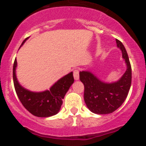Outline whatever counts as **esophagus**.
<instances>
[{"instance_id":"1","label":"esophagus","mask_w":146,"mask_h":146,"mask_svg":"<svg viewBox=\"0 0 146 146\" xmlns=\"http://www.w3.org/2000/svg\"><path fill=\"white\" fill-rule=\"evenodd\" d=\"M73 75H74V78L75 80H78L79 79V69L76 68L73 72Z\"/></svg>"}]
</instances>
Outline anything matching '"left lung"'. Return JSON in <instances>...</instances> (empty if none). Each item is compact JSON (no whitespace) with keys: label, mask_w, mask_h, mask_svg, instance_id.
I'll return each instance as SVG.
<instances>
[{"label":"left lung","mask_w":146,"mask_h":146,"mask_svg":"<svg viewBox=\"0 0 146 146\" xmlns=\"http://www.w3.org/2000/svg\"><path fill=\"white\" fill-rule=\"evenodd\" d=\"M127 64V70L117 82L106 84L90 72H80V80L84 85V101L90 111L97 114L114 112L123 104L131 85V66L123 44L115 39Z\"/></svg>","instance_id":"1"}]
</instances>
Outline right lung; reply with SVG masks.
<instances>
[{"label":"right lung","mask_w":146,"mask_h":146,"mask_svg":"<svg viewBox=\"0 0 146 146\" xmlns=\"http://www.w3.org/2000/svg\"><path fill=\"white\" fill-rule=\"evenodd\" d=\"M27 39L23 41L22 45ZM17 61L13 64V83L15 92L22 105L31 114L38 117H49L56 114L60 110L68 89L74 83L73 73L70 72L53 85L49 90L42 92H33L27 90L19 84L15 75Z\"/></svg>","instance_id":"add662e5"}]
</instances>
